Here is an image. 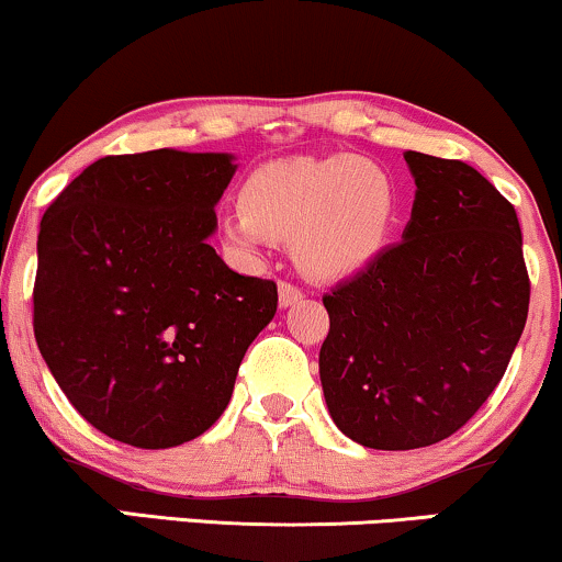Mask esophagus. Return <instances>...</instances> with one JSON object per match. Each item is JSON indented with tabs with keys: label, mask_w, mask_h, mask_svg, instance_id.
<instances>
[{
	"label": "esophagus",
	"mask_w": 562,
	"mask_h": 562,
	"mask_svg": "<svg viewBox=\"0 0 562 562\" xmlns=\"http://www.w3.org/2000/svg\"><path fill=\"white\" fill-rule=\"evenodd\" d=\"M277 293H280L282 308H288V305H295L303 297V290L293 285V282H288V280H280V285H277Z\"/></svg>",
	"instance_id": "1"
}]
</instances>
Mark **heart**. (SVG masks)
I'll return each mask as SVG.
<instances>
[{
  "label": "heart",
  "instance_id": "heart-1",
  "mask_svg": "<svg viewBox=\"0 0 562 562\" xmlns=\"http://www.w3.org/2000/svg\"><path fill=\"white\" fill-rule=\"evenodd\" d=\"M238 207L220 228L238 254L254 257L272 238H293L305 272L342 280L381 257L400 196L392 176L375 162L326 155L265 162L240 183Z\"/></svg>",
  "mask_w": 562,
  "mask_h": 562
}]
</instances>
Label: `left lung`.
Here are the masks:
<instances>
[{
	"mask_svg": "<svg viewBox=\"0 0 562 562\" xmlns=\"http://www.w3.org/2000/svg\"><path fill=\"white\" fill-rule=\"evenodd\" d=\"M404 160L417 187L404 240L324 295L318 352L334 425L379 451L453 436L501 383L529 314L514 204L467 162Z\"/></svg>",
	"mask_w": 562,
	"mask_h": 562,
	"instance_id": "8db88e82",
	"label": "left lung"
}]
</instances>
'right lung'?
<instances>
[{
    "label": "right lung",
    "mask_w": 562,
    "mask_h": 562,
    "mask_svg": "<svg viewBox=\"0 0 562 562\" xmlns=\"http://www.w3.org/2000/svg\"><path fill=\"white\" fill-rule=\"evenodd\" d=\"M228 153L105 155L48 204L33 331L72 407L113 440L170 449L228 407L277 285L225 265L207 238Z\"/></svg>",
    "instance_id": "add662e5"
}]
</instances>
